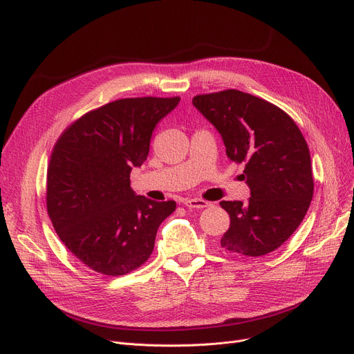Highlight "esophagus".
<instances>
[{
  "label": "esophagus",
  "mask_w": 354,
  "mask_h": 354,
  "mask_svg": "<svg viewBox=\"0 0 354 354\" xmlns=\"http://www.w3.org/2000/svg\"><path fill=\"white\" fill-rule=\"evenodd\" d=\"M183 205L188 208H195V209H202L207 208L209 203L203 199H183Z\"/></svg>",
  "instance_id": "esophagus-1"
}]
</instances>
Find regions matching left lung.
Here are the masks:
<instances>
[{"instance_id": "left-lung-1", "label": "left lung", "mask_w": 354, "mask_h": 354, "mask_svg": "<svg viewBox=\"0 0 354 354\" xmlns=\"http://www.w3.org/2000/svg\"><path fill=\"white\" fill-rule=\"evenodd\" d=\"M192 104L224 140L227 156L244 163L248 202L221 201L231 218L221 247L261 257L292 235L313 199L314 182L307 142L280 107L239 90L199 95Z\"/></svg>"}]
</instances>
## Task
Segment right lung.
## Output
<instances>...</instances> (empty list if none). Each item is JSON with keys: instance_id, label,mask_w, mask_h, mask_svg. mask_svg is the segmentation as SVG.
I'll return each mask as SVG.
<instances>
[{"instance_id": "add662e5", "label": "right lung", "mask_w": 354, "mask_h": 354, "mask_svg": "<svg viewBox=\"0 0 354 354\" xmlns=\"http://www.w3.org/2000/svg\"><path fill=\"white\" fill-rule=\"evenodd\" d=\"M180 97L120 99L70 124L47 171V212L68 251L104 275H124L151 257L175 201L130 188V172L149 155L156 124Z\"/></svg>"}]
</instances>
